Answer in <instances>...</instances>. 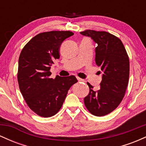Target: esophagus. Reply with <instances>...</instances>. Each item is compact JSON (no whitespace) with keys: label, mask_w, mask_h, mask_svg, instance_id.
<instances>
[{"label":"esophagus","mask_w":146,"mask_h":146,"mask_svg":"<svg viewBox=\"0 0 146 146\" xmlns=\"http://www.w3.org/2000/svg\"><path fill=\"white\" fill-rule=\"evenodd\" d=\"M77 79H78L79 82H84V80H82V79L80 78H77Z\"/></svg>","instance_id":"obj_1"}]
</instances>
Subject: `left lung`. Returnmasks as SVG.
Wrapping results in <instances>:
<instances>
[{
	"instance_id": "obj_1",
	"label": "left lung",
	"mask_w": 146,
	"mask_h": 146,
	"mask_svg": "<svg viewBox=\"0 0 146 146\" xmlns=\"http://www.w3.org/2000/svg\"><path fill=\"white\" fill-rule=\"evenodd\" d=\"M98 44L95 48V62L100 67L102 82L100 90L95 91L88 83L89 94L84 104L90 113L98 117L108 115L119 105L128 86L130 64L122 42L106 31L86 30L80 32Z\"/></svg>"
}]
</instances>
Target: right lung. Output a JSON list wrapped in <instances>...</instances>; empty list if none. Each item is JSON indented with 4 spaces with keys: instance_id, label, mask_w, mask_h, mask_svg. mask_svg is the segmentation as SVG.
<instances>
[{
    "instance_id": "obj_1",
    "label": "right lung",
    "mask_w": 146,
    "mask_h": 146,
    "mask_svg": "<svg viewBox=\"0 0 146 146\" xmlns=\"http://www.w3.org/2000/svg\"><path fill=\"white\" fill-rule=\"evenodd\" d=\"M71 31H53L33 37L22 50L18 82L28 106L39 116L49 117L59 111L68 90L78 80L74 75L50 77L53 61L59 59L60 46Z\"/></svg>"
}]
</instances>
